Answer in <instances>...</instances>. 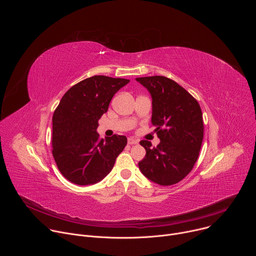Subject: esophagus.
I'll list each match as a JSON object with an SVG mask.
<instances>
[{
	"mask_svg": "<svg viewBox=\"0 0 256 256\" xmlns=\"http://www.w3.org/2000/svg\"><path fill=\"white\" fill-rule=\"evenodd\" d=\"M128 144H136L138 142V140H134V138H130L128 140Z\"/></svg>",
	"mask_w": 256,
	"mask_h": 256,
	"instance_id": "esophagus-1",
	"label": "esophagus"
}]
</instances>
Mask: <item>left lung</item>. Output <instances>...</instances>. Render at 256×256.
<instances>
[{
	"mask_svg": "<svg viewBox=\"0 0 256 256\" xmlns=\"http://www.w3.org/2000/svg\"><path fill=\"white\" fill-rule=\"evenodd\" d=\"M152 96V124L160 138L157 147L142 140V173L157 184L168 186L184 179L194 168L204 138L202 109L184 87L164 76L136 79Z\"/></svg>",
	"mask_w": 256,
	"mask_h": 256,
	"instance_id": "8db88e82",
	"label": "left lung"
}]
</instances>
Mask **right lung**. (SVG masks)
<instances>
[{"label":"right lung","mask_w":256,"mask_h":256,"mask_svg":"<svg viewBox=\"0 0 256 256\" xmlns=\"http://www.w3.org/2000/svg\"><path fill=\"white\" fill-rule=\"evenodd\" d=\"M128 79L93 76L70 88L52 116V156L60 173L78 186L94 184L112 171L126 146L124 136L105 140L96 132L98 120Z\"/></svg>","instance_id":"obj_1"}]
</instances>
